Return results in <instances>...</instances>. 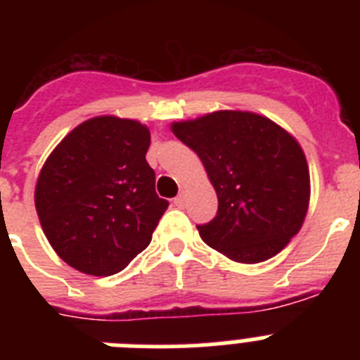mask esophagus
Returning <instances> with one entry per match:
<instances>
[{
  "instance_id": "obj_1",
  "label": "esophagus",
  "mask_w": 360,
  "mask_h": 360,
  "mask_svg": "<svg viewBox=\"0 0 360 360\" xmlns=\"http://www.w3.org/2000/svg\"><path fill=\"white\" fill-rule=\"evenodd\" d=\"M174 205H176V207H184V205H186V193H180V195L174 198Z\"/></svg>"
}]
</instances>
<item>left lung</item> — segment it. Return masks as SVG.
<instances>
[{"label": "left lung", "mask_w": 360, "mask_h": 360, "mask_svg": "<svg viewBox=\"0 0 360 360\" xmlns=\"http://www.w3.org/2000/svg\"><path fill=\"white\" fill-rule=\"evenodd\" d=\"M202 160L218 195L214 219L198 225L209 247L238 263L281 252L304 221L310 173L303 148L274 120L219 110L171 124Z\"/></svg>", "instance_id": "left-lung-1"}]
</instances>
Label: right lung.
<instances>
[{
	"instance_id": "1",
	"label": "right lung",
	"mask_w": 360,
	"mask_h": 360,
	"mask_svg": "<svg viewBox=\"0 0 360 360\" xmlns=\"http://www.w3.org/2000/svg\"><path fill=\"white\" fill-rule=\"evenodd\" d=\"M149 142V128L139 120L94 117L73 128L41 167L34 200L44 236L82 274L126 269L169 205L155 191Z\"/></svg>"
}]
</instances>
